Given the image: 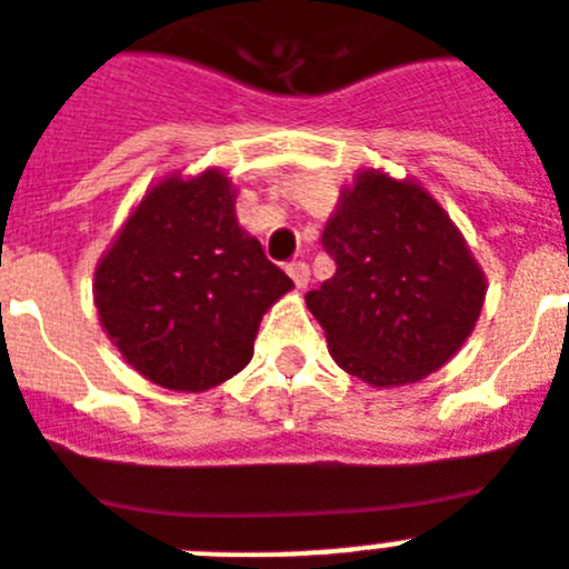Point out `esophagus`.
<instances>
[{
	"label": "esophagus",
	"mask_w": 569,
	"mask_h": 569,
	"mask_svg": "<svg viewBox=\"0 0 569 569\" xmlns=\"http://www.w3.org/2000/svg\"><path fill=\"white\" fill-rule=\"evenodd\" d=\"M288 273H290V279H293L296 288H308L310 267L305 264V261H293V264H288Z\"/></svg>",
	"instance_id": "obj_1"
}]
</instances>
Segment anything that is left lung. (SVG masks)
<instances>
[{
    "instance_id": "obj_1",
    "label": "left lung",
    "mask_w": 569,
    "mask_h": 569,
    "mask_svg": "<svg viewBox=\"0 0 569 569\" xmlns=\"http://www.w3.org/2000/svg\"><path fill=\"white\" fill-rule=\"evenodd\" d=\"M322 247L337 273L305 302L351 377L373 388L423 380L475 331L487 276L417 181L362 169L342 189Z\"/></svg>"
}]
</instances>
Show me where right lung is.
Here are the masks:
<instances>
[{"instance_id":"obj_1","label":"right lung","mask_w":569,"mask_h":569,"mask_svg":"<svg viewBox=\"0 0 569 569\" xmlns=\"http://www.w3.org/2000/svg\"><path fill=\"white\" fill-rule=\"evenodd\" d=\"M293 281L238 227L221 169L154 183L94 270L100 325L138 373L207 391L252 359L261 317Z\"/></svg>"}]
</instances>
